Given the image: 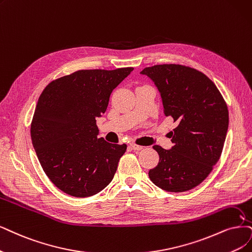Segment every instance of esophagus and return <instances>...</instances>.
Segmentation results:
<instances>
[{"label": "esophagus", "mask_w": 252, "mask_h": 252, "mask_svg": "<svg viewBox=\"0 0 252 252\" xmlns=\"http://www.w3.org/2000/svg\"><path fill=\"white\" fill-rule=\"evenodd\" d=\"M129 145H131V147L133 148L134 151H141V150H143V146L138 145V144H136V143H134V142L129 143Z\"/></svg>", "instance_id": "obj_1"}]
</instances>
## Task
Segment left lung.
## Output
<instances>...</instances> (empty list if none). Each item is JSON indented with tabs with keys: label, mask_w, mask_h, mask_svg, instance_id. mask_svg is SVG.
Listing matches in <instances>:
<instances>
[{
	"label": "left lung",
	"mask_w": 252,
	"mask_h": 252,
	"mask_svg": "<svg viewBox=\"0 0 252 252\" xmlns=\"http://www.w3.org/2000/svg\"><path fill=\"white\" fill-rule=\"evenodd\" d=\"M161 93L165 116L173 118L171 150L153 148L160 160L148 172L168 192H185L207 179L219 161L228 128V110L220 91L204 73L180 64L145 67Z\"/></svg>",
	"instance_id": "8db88e82"
}]
</instances>
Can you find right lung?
Wrapping results in <instances>:
<instances>
[{
  "label": "right lung",
  "instance_id": "1",
  "mask_svg": "<svg viewBox=\"0 0 252 252\" xmlns=\"http://www.w3.org/2000/svg\"><path fill=\"white\" fill-rule=\"evenodd\" d=\"M133 69L74 71L52 81L37 101L31 124L34 150L51 182L70 196H92L114 178L126 145L97 138L95 118Z\"/></svg>",
  "mask_w": 252,
  "mask_h": 252
}]
</instances>
